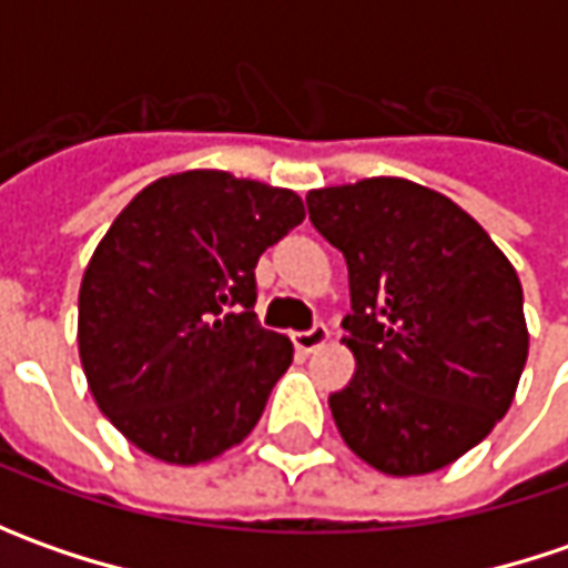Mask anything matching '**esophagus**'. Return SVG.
Returning a JSON list of instances; mask_svg holds the SVG:
<instances>
[{
    "mask_svg": "<svg viewBox=\"0 0 568 568\" xmlns=\"http://www.w3.org/2000/svg\"><path fill=\"white\" fill-rule=\"evenodd\" d=\"M291 338H294L296 354H313V351H318L328 341V328L325 325H313L310 332H294Z\"/></svg>",
    "mask_w": 568,
    "mask_h": 568,
    "instance_id": "esophagus-1",
    "label": "esophagus"
}]
</instances>
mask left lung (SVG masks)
<instances>
[{
	"mask_svg": "<svg viewBox=\"0 0 568 568\" xmlns=\"http://www.w3.org/2000/svg\"><path fill=\"white\" fill-rule=\"evenodd\" d=\"M351 277L357 373L328 398L341 439L392 477L484 443L528 361L521 281L468 211L398 176L306 195Z\"/></svg>",
	"mask_w": 568,
	"mask_h": 568,
	"instance_id": "left-lung-1",
	"label": "left lung"
}]
</instances>
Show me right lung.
I'll list each match as a JSON object with an SVG mask.
<instances>
[{"instance_id":"obj_1","label":"right lung","mask_w":568,"mask_h":568,"mask_svg":"<svg viewBox=\"0 0 568 568\" xmlns=\"http://www.w3.org/2000/svg\"><path fill=\"white\" fill-rule=\"evenodd\" d=\"M306 217L300 195L224 170L142 189L91 255L78 354L98 407L166 465H199L258 424L294 344L258 325L255 265Z\"/></svg>"}]
</instances>
